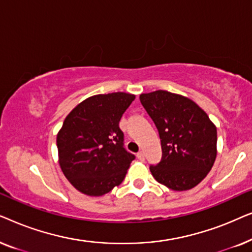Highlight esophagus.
Returning a JSON list of instances; mask_svg holds the SVG:
<instances>
[{
    "label": "esophagus",
    "mask_w": 252,
    "mask_h": 252,
    "mask_svg": "<svg viewBox=\"0 0 252 252\" xmlns=\"http://www.w3.org/2000/svg\"><path fill=\"white\" fill-rule=\"evenodd\" d=\"M136 157L139 158V159H140L141 161H143V160H144V155H143L142 151H139V153L136 154Z\"/></svg>",
    "instance_id": "34e87169"
}]
</instances>
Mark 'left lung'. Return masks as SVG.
<instances>
[{"instance_id": "1", "label": "left lung", "mask_w": 252, "mask_h": 252, "mask_svg": "<svg viewBox=\"0 0 252 252\" xmlns=\"http://www.w3.org/2000/svg\"><path fill=\"white\" fill-rule=\"evenodd\" d=\"M161 143V160L150 172L175 191L189 190L204 179L217 157V127L204 110L186 96L166 91L140 95Z\"/></svg>"}]
</instances>
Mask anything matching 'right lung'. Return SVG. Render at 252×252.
Wrapping results in <instances>:
<instances>
[{"instance_id":"add662e5","label":"right lung","mask_w":252,"mask_h":252,"mask_svg":"<svg viewBox=\"0 0 252 252\" xmlns=\"http://www.w3.org/2000/svg\"><path fill=\"white\" fill-rule=\"evenodd\" d=\"M135 95L118 92L86 98L65 118L57 134L58 161L71 185L102 196L122 184L135 158L124 148L119 122Z\"/></svg>"}]
</instances>
